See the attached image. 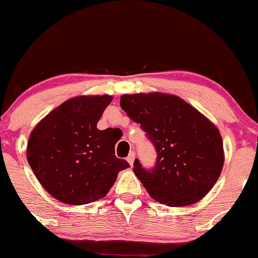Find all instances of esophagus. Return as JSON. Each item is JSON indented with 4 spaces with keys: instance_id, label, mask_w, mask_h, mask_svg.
Here are the masks:
<instances>
[{
    "instance_id": "esophagus-1",
    "label": "esophagus",
    "mask_w": 258,
    "mask_h": 258,
    "mask_svg": "<svg viewBox=\"0 0 258 258\" xmlns=\"http://www.w3.org/2000/svg\"><path fill=\"white\" fill-rule=\"evenodd\" d=\"M134 159H135V153L134 152H130L128 158H126V160H128V163L130 165H133V163H134Z\"/></svg>"
}]
</instances>
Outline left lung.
Here are the masks:
<instances>
[{
  "instance_id": "8db88e82",
  "label": "left lung",
  "mask_w": 258,
  "mask_h": 258,
  "mask_svg": "<svg viewBox=\"0 0 258 258\" xmlns=\"http://www.w3.org/2000/svg\"><path fill=\"white\" fill-rule=\"evenodd\" d=\"M126 115L145 132L154 145L153 168L135 159V175L153 200L169 207L202 200L216 184L223 167L219 130L183 99L160 93L120 98Z\"/></svg>"
}]
</instances>
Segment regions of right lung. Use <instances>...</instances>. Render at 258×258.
<instances>
[{"instance_id":"right-lung-1","label":"right lung","mask_w":258,"mask_h":258,"mask_svg":"<svg viewBox=\"0 0 258 258\" xmlns=\"http://www.w3.org/2000/svg\"><path fill=\"white\" fill-rule=\"evenodd\" d=\"M113 96H78L61 104L32 130L27 160L41 185L66 205L105 197L129 163L115 155V133L99 130Z\"/></svg>"}]
</instances>
